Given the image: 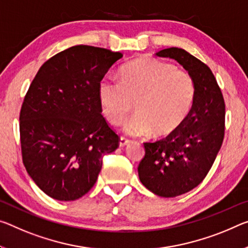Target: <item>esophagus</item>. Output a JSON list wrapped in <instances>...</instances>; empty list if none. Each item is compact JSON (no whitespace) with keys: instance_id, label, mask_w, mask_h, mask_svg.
Returning a JSON list of instances; mask_svg holds the SVG:
<instances>
[{"instance_id":"1","label":"esophagus","mask_w":248,"mask_h":248,"mask_svg":"<svg viewBox=\"0 0 248 248\" xmlns=\"http://www.w3.org/2000/svg\"><path fill=\"white\" fill-rule=\"evenodd\" d=\"M129 142H130V139L125 138V137H120V139H119V145H120V147H124V145L128 144Z\"/></svg>"}]
</instances>
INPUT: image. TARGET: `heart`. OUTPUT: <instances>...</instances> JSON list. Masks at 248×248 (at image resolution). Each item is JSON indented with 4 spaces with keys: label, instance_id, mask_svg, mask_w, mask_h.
Here are the masks:
<instances>
[{
    "label": "heart",
    "instance_id": "heart-1",
    "mask_svg": "<svg viewBox=\"0 0 248 248\" xmlns=\"http://www.w3.org/2000/svg\"><path fill=\"white\" fill-rule=\"evenodd\" d=\"M195 95L190 73L155 57L128 62L120 69L119 79L106 75L98 85L101 109L110 124H120L135 103L137 112L123 125L133 136L151 130L155 137L175 132L190 115Z\"/></svg>",
    "mask_w": 248,
    "mask_h": 248
}]
</instances>
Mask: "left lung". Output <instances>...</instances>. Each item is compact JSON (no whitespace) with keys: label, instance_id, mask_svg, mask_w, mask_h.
<instances>
[{"label":"left lung","instance_id":"left-lung-1","mask_svg":"<svg viewBox=\"0 0 248 248\" xmlns=\"http://www.w3.org/2000/svg\"><path fill=\"white\" fill-rule=\"evenodd\" d=\"M159 57L175 60L193 76L195 101L175 132L144 142L138 173L141 183L159 196L174 198L199 186L209 173L225 133V103L207 65L182 48L162 49Z\"/></svg>","mask_w":248,"mask_h":248}]
</instances>
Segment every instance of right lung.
Here are the masks:
<instances>
[{
    "label": "right lung",
    "instance_id": "add662e5",
    "mask_svg": "<svg viewBox=\"0 0 248 248\" xmlns=\"http://www.w3.org/2000/svg\"><path fill=\"white\" fill-rule=\"evenodd\" d=\"M121 57L100 47H69L46 61L30 85L19 112L22 159L50 198L75 201L88 193L103 156L119 147L101 115L98 85Z\"/></svg>",
    "mask_w": 248,
    "mask_h": 248
}]
</instances>
